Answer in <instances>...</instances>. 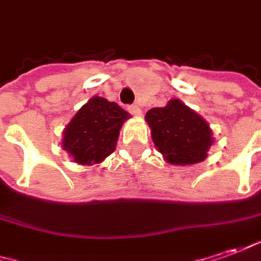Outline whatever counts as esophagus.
Here are the masks:
<instances>
[{
	"label": "esophagus",
	"mask_w": 261,
	"mask_h": 261,
	"mask_svg": "<svg viewBox=\"0 0 261 261\" xmlns=\"http://www.w3.org/2000/svg\"><path fill=\"white\" fill-rule=\"evenodd\" d=\"M128 111L133 116H141V108L138 106H128Z\"/></svg>",
	"instance_id": "34e87169"
}]
</instances>
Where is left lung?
I'll return each instance as SVG.
<instances>
[{
    "instance_id": "obj_1",
    "label": "left lung",
    "mask_w": 261,
    "mask_h": 261,
    "mask_svg": "<svg viewBox=\"0 0 261 261\" xmlns=\"http://www.w3.org/2000/svg\"><path fill=\"white\" fill-rule=\"evenodd\" d=\"M145 121L151 138L164 160L174 166L203 161L213 144V133L204 118L180 100H170L166 107L147 111Z\"/></svg>"
}]
</instances>
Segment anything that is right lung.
Segmentation results:
<instances>
[{"label":"right lung","mask_w":261,"mask_h":261,"mask_svg":"<svg viewBox=\"0 0 261 261\" xmlns=\"http://www.w3.org/2000/svg\"><path fill=\"white\" fill-rule=\"evenodd\" d=\"M130 114L117 102L93 97L71 118L63 133V148L83 166L101 163L116 150L118 134Z\"/></svg>","instance_id":"1"}]
</instances>
